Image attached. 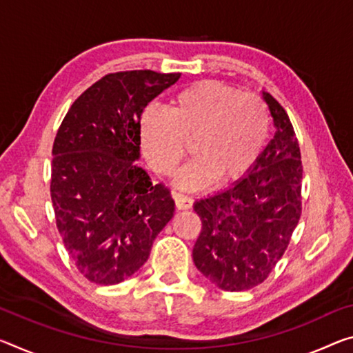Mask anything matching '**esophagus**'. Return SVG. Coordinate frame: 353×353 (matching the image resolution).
<instances>
[{
    "label": "esophagus",
    "instance_id": "1",
    "mask_svg": "<svg viewBox=\"0 0 353 353\" xmlns=\"http://www.w3.org/2000/svg\"><path fill=\"white\" fill-rule=\"evenodd\" d=\"M172 198H174L176 207L179 210H187V209H192V207H193V199L187 196V194L179 193V192H172Z\"/></svg>",
    "mask_w": 353,
    "mask_h": 353
}]
</instances>
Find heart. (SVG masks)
<instances>
[{
  "mask_svg": "<svg viewBox=\"0 0 353 353\" xmlns=\"http://www.w3.org/2000/svg\"><path fill=\"white\" fill-rule=\"evenodd\" d=\"M268 111L261 97L221 81L193 83L172 96L163 111H146L139 138L157 174L171 176L187 154L196 155L179 172V185L194 188L242 177L259 159L268 137Z\"/></svg>",
  "mask_w": 353,
  "mask_h": 353,
  "instance_id": "heart-1",
  "label": "heart"
}]
</instances>
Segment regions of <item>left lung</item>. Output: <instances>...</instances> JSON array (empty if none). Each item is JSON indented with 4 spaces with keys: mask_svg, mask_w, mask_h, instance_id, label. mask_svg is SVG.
Listing matches in <instances>:
<instances>
[{
    "mask_svg": "<svg viewBox=\"0 0 353 353\" xmlns=\"http://www.w3.org/2000/svg\"><path fill=\"white\" fill-rule=\"evenodd\" d=\"M264 100L276 132L253 170L232 187L194 203L203 223L193 248L194 265L228 292L265 281L301 216L299 139L286 110L268 92Z\"/></svg>",
    "mask_w": 353,
    "mask_h": 353,
    "instance_id": "left-lung-1",
    "label": "left lung"
}]
</instances>
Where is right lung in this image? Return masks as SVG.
Returning <instances> with one entry per match:
<instances>
[{
  "label": "right lung",
  "instance_id": "obj_1",
  "mask_svg": "<svg viewBox=\"0 0 353 353\" xmlns=\"http://www.w3.org/2000/svg\"><path fill=\"white\" fill-rule=\"evenodd\" d=\"M181 78L154 70L114 72L78 97L53 143L50 194L56 228L77 270L111 286L144 265L174 214L163 183L135 165L150 100Z\"/></svg>",
  "mask_w": 353,
  "mask_h": 353
}]
</instances>
